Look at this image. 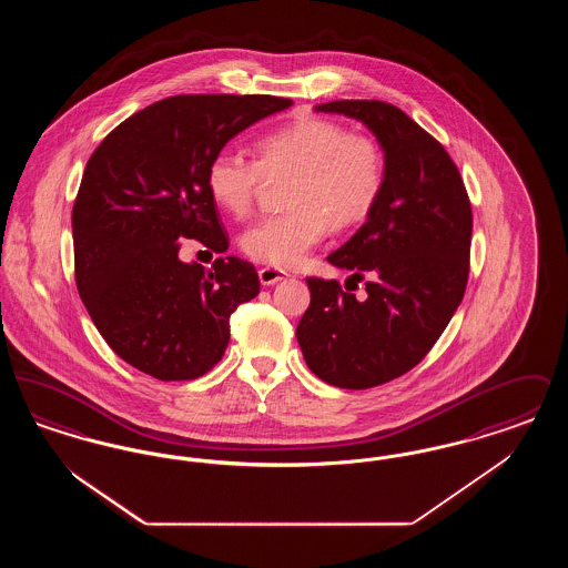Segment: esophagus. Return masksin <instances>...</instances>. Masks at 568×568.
<instances>
[{"label":"esophagus","instance_id":"1","mask_svg":"<svg viewBox=\"0 0 568 568\" xmlns=\"http://www.w3.org/2000/svg\"><path fill=\"white\" fill-rule=\"evenodd\" d=\"M283 278H287V272L285 271H278V268H272V266H266V268L260 271L262 285H274V283L283 281Z\"/></svg>","mask_w":568,"mask_h":568}]
</instances>
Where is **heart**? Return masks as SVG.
I'll use <instances>...</instances> for the list:
<instances>
[{"instance_id":"obj_1","label":"heart","mask_w":568,"mask_h":568,"mask_svg":"<svg viewBox=\"0 0 568 568\" xmlns=\"http://www.w3.org/2000/svg\"><path fill=\"white\" fill-rule=\"evenodd\" d=\"M257 162L219 151L206 168V190L234 216L251 211L264 176H290L283 187L287 211L260 219L241 236L244 253L274 268H292L327 232L349 230L377 206L385 187V151L377 138L352 134L345 125L308 116L262 135Z\"/></svg>"}]
</instances>
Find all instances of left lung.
<instances>
[{
  "label": "left lung",
  "mask_w": 568,
  "mask_h": 568,
  "mask_svg": "<svg viewBox=\"0 0 568 568\" xmlns=\"http://www.w3.org/2000/svg\"><path fill=\"white\" fill-rule=\"evenodd\" d=\"M315 110L362 121L387 162L377 206L327 255L336 268L353 272L347 281H366V297L311 276V304L296 329L317 377L343 389H368L417 366L454 317L468 281L470 200L443 144L403 110L378 100H341Z\"/></svg>",
  "instance_id": "8db88e82"
}]
</instances>
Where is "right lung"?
<instances>
[{
	"label": "right lung",
	"instance_id": "right-lung-1",
	"mask_svg": "<svg viewBox=\"0 0 568 568\" xmlns=\"http://www.w3.org/2000/svg\"><path fill=\"white\" fill-rule=\"evenodd\" d=\"M274 95H174L125 119L89 158L72 209L82 302L110 349L160 381L206 375L230 317L260 294L241 257L185 264L179 241L227 251L206 168L255 121L290 109Z\"/></svg>",
	"mask_w": 568,
	"mask_h": 568
}]
</instances>
